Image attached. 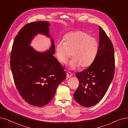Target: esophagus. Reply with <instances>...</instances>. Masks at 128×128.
<instances>
[{"label": "esophagus", "instance_id": "obj_1", "mask_svg": "<svg viewBox=\"0 0 128 128\" xmlns=\"http://www.w3.org/2000/svg\"><path fill=\"white\" fill-rule=\"evenodd\" d=\"M66 74H67V78H70V77H71V76H72V74H71V72H67V73H66Z\"/></svg>", "mask_w": 128, "mask_h": 128}]
</instances>
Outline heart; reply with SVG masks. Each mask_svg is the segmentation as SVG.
Returning a JSON list of instances; mask_svg holds the SVG:
<instances>
[{
	"label": "heart",
	"mask_w": 128,
	"mask_h": 128,
	"mask_svg": "<svg viewBox=\"0 0 128 128\" xmlns=\"http://www.w3.org/2000/svg\"><path fill=\"white\" fill-rule=\"evenodd\" d=\"M64 41L60 40L56 47V54L58 61L66 64L72 55L70 68L76 69L80 66L86 68L94 60L98 51L96 39L82 31L71 32L65 35Z\"/></svg>",
	"instance_id": "obj_1"
}]
</instances>
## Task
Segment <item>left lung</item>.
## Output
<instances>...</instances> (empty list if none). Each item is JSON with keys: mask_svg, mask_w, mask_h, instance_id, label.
<instances>
[{"mask_svg": "<svg viewBox=\"0 0 128 128\" xmlns=\"http://www.w3.org/2000/svg\"><path fill=\"white\" fill-rule=\"evenodd\" d=\"M99 32V46L94 60L88 68L75 74L79 84L74 97L85 107L93 106L103 98L114 74L113 44L101 27Z\"/></svg>", "mask_w": 128, "mask_h": 128, "instance_id": "1", "label": "left lung"}]
</instances>
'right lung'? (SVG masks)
<instances>
[{"label": "right lung", "instance_id": "obj_1", "mask_svg": "<svg viewBox=\"0 0 128 128\" xmlns=\"http://www.w3.org/2000/svg\"><path fill=\"white\" fill-rule=\"evenodd\" d=\"M49 26L47 22L25 24L15 37L10 54V64L17 89L26 102L38 107L53 99L58 84L66 78L65 71L54 56L53 39L50 50L44 53L36 52L29 46L37 34L49 36Z\"/></svg>", "mask_w": 128, "mask_h": 128}]
</instances>
